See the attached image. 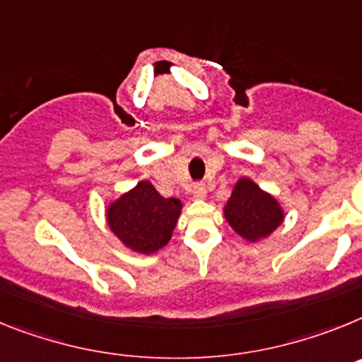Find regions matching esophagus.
Segmentation results:
<instances>
[{
	"instance_id": "1",
	"label": "esophagus",
	"mask_w": 362,
	"mask_h": 362,
	"mask_svg": "<svg viewBox=\"0 0 362 362\" xmlns=\"http://www.w3.org/2000/svg\"><path fill=\"white\" fill-rule=\"evenodd\" d=\"M191 193H193V199L194 200H204V199H206V187H204V185H194Z\"/></svg>"
}]
</instances>
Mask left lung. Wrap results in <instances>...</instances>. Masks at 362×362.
Segmentation results:
<instances>
[{"instance_id":"left-lung-1","label":"left lung","mask_w":362,"mask_h":362,"mask_svg":"<svg viewBox=\"0 0 362 362\" xmlns=\"http://www.w3.org/2000/svg\"><path fill=\"white\" fill-rule=\"evenodd\" d=\"M224 218L238 237L257 244L284 222L286 213L272 193L264 191L255 180L240 177L224 206Z\"/></svg>"}]
</instances>
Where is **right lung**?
<instances>
[{
  "label": "right lung",
  "instance_id": "add662e5",
  "mask_svg": "<svg viewBox=\"0 0 362 362\" xmlns=\"http://www.w3.org/2000/svg\"><path fill=\"white\" fill-rule=\"evenodd\" d=\"M182 206L178 199H163L149 180H140L107 204L105 220L124 247L153 255L171 240Z\"/></svg>",
  "mask_w": 362,
  "mask_h": 362
}]
</instances>
